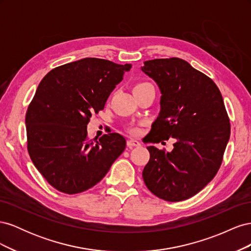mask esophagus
<instances>
[{
	"label": "esophagus",
	"mask_w": 251,
	"mask_h": 251,
	"mask_svg": "<svg viewBox=\"0 0 251 251\" xmlns=\"http://www.w3.org/2000/svg\"><path fill=\"white\" fill-rule=\"evenodd\" d=\"M126 144H127L128 148H133V147H139L140 142L137 141V140H135V139H128L126 141Z\"/></svg>",
	"instance_id": "1"
}]
</instances>
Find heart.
<instances>
[{
  "label": "heart",
  "instance_id": "obj_1",
  "mask_svg": "<svg viewBox=\"0 0 251 251\" xmlns=\"http://www.w3.org/2000/svg\"><path fill=\"white\" fill-rule=\"evenodd\" d=\"M148 85H150V83H148V82H141V83H137V85H136L135 87H134V90H136V89H140V88H143V87H146V86H148ZM131 133H133V134H137L138 133V128L137 127H131Z\"/></svg>",
  "mask_w": 251,
  "mask_h": 251
}]
</instances>
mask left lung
Here are the masks:
<instances>
[{"mask_svg": "<svg viewBox=\"0 0 251 251\" xmlns=\"http://www.w3.org/2000/svg\"><path fill=\"white\" fill-rule=\"evenodd\" d=\"M141 71L161 93L149 142L176 140L172 151L148 147L144 183L165 201L186 200L209 183L222 163L230 124L221 92L208 76L178 57L147 60Z\"/></svg>", "mask_w": 251, "mask_h": 251, "instance_id": "obj_1", "label": "left lung"}]
</instances>
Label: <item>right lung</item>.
I'll use <instances>...</instances> for the list:
<instances>
[{
    "label": "right lung",
    "mask_w": 251,
    "mask_h": 251,
    "mask_svg": "<svg viewBox=\"0 0 251 251\" xmlns=\"http://www.w3.org/2000/svg\"><path fill=\"white\" fill-rule=\"evenodd\" d=\"M131 68L87 57L55 68L40 82L26 113L28 151L37 171L57 191H87L123 154V136L110 133L90 141L87 125Z\"/></svg>",
    "instance_id": "right-lung-1"
}]
</instances>
